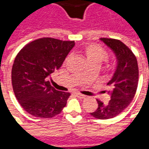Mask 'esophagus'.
Segmentation results:
<instances>
[{
  "instance_id": "esophagus-1",
  "label": "esophagus",
  "mask_w": 149,
  "mask_h": 149,
  "mask_svg": "<svg viewBox=\"0 0 149 149\" xmlns=\"http://www.w3.org/2000/svg\"><path fill=\"white\" fill-rule=\"evenodd\" d=\"M75 95H76V96H77V97H79V98H81V99H84V98H85V96H84V95H83V94L76 93H75Z\"/></svg>"
}]
</instances>
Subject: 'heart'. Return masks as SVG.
<instances>
[{
    "instance_id": "heart-1",
    "label": "heart",
    "mask_w": 149,
    "mask_h": 149,
    "mask_svg": "<svg viewBox=\"0 0 149 149\" xmlns=\"http://www.w3.org/2000/svg\"><path fill=\"white\" fill-rule=\"evenodd\" d=\"M84 53L88 64L96 65L98 67L107 58L105 50L97 45H89L84 49Z\"/></svg>"
}]
</instances>
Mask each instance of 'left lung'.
<instances>
[{
    "instance_id": "8db88e82",
    "label": "left lung",
    "mask_w": 149,
    "mask_h": 149,
    "mask_svg": "<svg viewBox=\"0 0 149 149\" xmlns=\"http://www.w3.org/2000/svg\"><path fill=\"white\" fill-rule=\"evenodd\" d=\"M114 52L116 57V68L107 85H109L111 99L108 104L97 100V109L90 112L97 119L113 118L129 105L133 99L138 85L139 69L134 53L120 40L112 38H100Z\"/></svg>"
}]
</instances>
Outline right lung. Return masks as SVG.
I'll return each mask as SVG.
<instances>
[{"label": "right lung", "instance_id": "obj_1", "mask_svg": "<svg viewBox=\"0 0 149 149\" xmlns=\"http://www.w3.org/2000/svg\"><path fill=\"white\" fill-rule=\"evenodd\" d=\"M74 45V40L43 37L18 52L12 68V84L18 102L29 114L51 118L65 107L70 93L56 90L48 78L61 68Z\"/></svg>", "mask_w": 149, "mask_h": 149}]
</instances>
